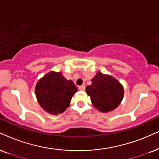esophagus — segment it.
<instances>
[{"mask_svg": "<svg viewBox=\"0 0 159 159\" xmlns=\"http://www.w3.org/2000/svg\"><path fill=\"white\" fill-rule=\"evenodd\" d=\"M85 86L84 85H82V86H78V89L81 90V91H84L85 90Z\"/></svg>", "mask_w": 159, "mask_h": 159, "instance_id": "esophagus-1", "label": "esophagus"}]
</instances>
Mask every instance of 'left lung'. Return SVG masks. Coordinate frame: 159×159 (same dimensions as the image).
I'll return each mask as SVG.
<instances>
[{"instance_id": "8db88e82", "label": "left lung", "mask_w": 159, "mask_h": 159, "mask_svg": "<svg viewBox=\"0 0 159 159\" xmlns=\"http://www.w3.org/2000/svg\"><path fill=\"white\" fill-rule=\"evenodd\" d=\"M93 106L102 112L115 109L121 103L124 90L120 82L110 75L98 73L92 84L86 87Z\"/></svg>"}]
</instances>
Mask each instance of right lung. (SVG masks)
Listing matches in <instances>:
<instances>
[{
    "label": "right lung",
    "instance_id": "obj_1",
    "mask_svg": "<svg viewBox=\"0 0 159 159\" xmlns=\"http://www.w3.org/2000/svg\"><path fill=\"white\" fill-rule=\"evenodd\" d=\"M77 90L73 82L66 79L61 73L51 72L38 81L35 92L39 105L45 111L58 114L69 106Z\"/></svg>",
    "mask_w": 159,
    "mask_h": 159
}]
</instances>
